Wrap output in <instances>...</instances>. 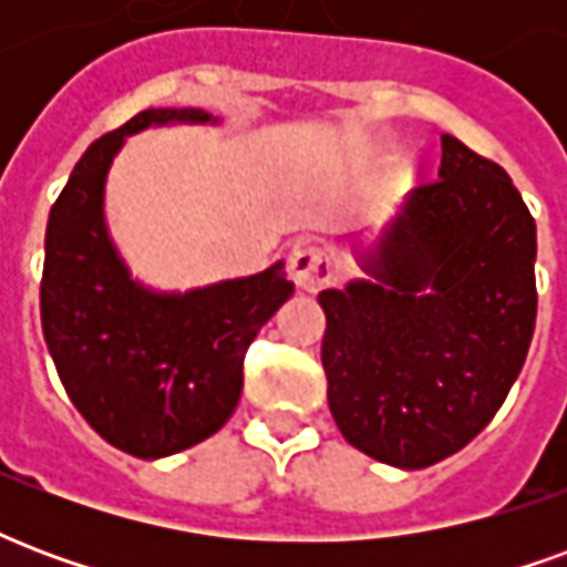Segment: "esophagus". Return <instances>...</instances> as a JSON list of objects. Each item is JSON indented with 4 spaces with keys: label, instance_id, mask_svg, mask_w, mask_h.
I'll use <instances>...</instances> for the list:
<instances>
[{
    "label": "esophagus",
    "instance_id": "obj_1",
    "mask_svg": "<svg viewBox=\"0 0 567 567\" xmlns=\"http://www.w3.org/2000/svg\"><path fill=\"white\" fill-rule=\"evenodd\" d=\"M288 272L300 288L307 291H319L321 285L333 279V267L328 251L319 246H295L288 255Z\"/></svg>",
    "mask_w": 567,
    "mask_h": 567
}]
</instances>
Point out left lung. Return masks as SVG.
<instances>
[{"instance_id":"1","label":"left lung","mask_w":567,"mask_h":567,"mask_svg":"<svg viewBox=\"0 0 567 567\" xmlns=\"http://www.w3.org/2000/svg\"><path fill=\"white\" fill-rule=\"evenodd\" d=\"M440 145V175L368 260L373 282L319 295L333 422L355 450L410 471L492 422L537 316V227L523 194L455 136Z\"/></svg>"}]
</instances>
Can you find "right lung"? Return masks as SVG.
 I'll return each instance as SVG.
<instances>
[{
    "mask_svg": "<svg viewBox=\"0 0 567 567\" xmlns=\"http://www.w3.org/2000/svg\"><path fill=\"white\" fill-rule=\"evenodd\" d=\"M209 121L148 109L81 154L44 234L42 331L63 389L103 440L136 458L173 455L234 416L251 340L295 291L285 264L190 295H151L109 243L103 185L124 136Z\"/></svg>",
    "mask_w": 567,
    "mask_h": 567,
    "instance_id": "add662e5",
    "label": "right lung"
}]
</instances>
